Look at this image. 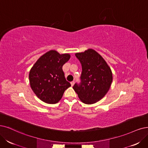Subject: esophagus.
<instances>
[{"label": "esophagus", "mask_w": 148, "mask_h": 148, "mask_svg": "<svg viewBox=\"0 0 148 148\" xmlns=\"http://www.w3.org/2000/svg\"><path fill=\"white\" fill-rule=\"evenodd\" d=\"M74 84H75L74 81H73V82H71V86H72L74 85Z\"/></svg>", "instance_id": "34e87169"}]
</instances>
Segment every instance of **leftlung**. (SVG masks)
I'll return each instance as SVG.
<instances>
[{
	"mask_svg": "<svg viewBox=\"0 0 148 148\" xmlns=\"http://www.w3.org/2000/svg\"><path fill=\"white\" fill-rule=\"evenodd\" d=\"M82 65L80 82L73 89L79 99L86 104L101 100L108 92L112 82V73L103 58L93 49L76 53Z\"/></svg>",
	"mask_w": 148,
	"mask_h": 148,
	"instance_id": "left-lung-1",
	"label": "left lung"
}]
</instances>
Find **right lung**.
Wrapping results in <instances>:
<instances>
[{
  "label": "right lung",
  "instance_id": "1",
  "mask_svg": "<svg viewBox=\"0 0 148 148\" xmlns=\"http://www.w3.org/2000/svg\"><path fill=\"white\" fill-rule=\"evenodd\" d=\"M70 55H60L56 51L44 54L31 69L29 80L36 96L47 103H56L62 99L64 91L71 84L65 79L62 67Z\"/></svg>",
  "mask_w": 148,
  "mask_h": 148
}]
</instances>
